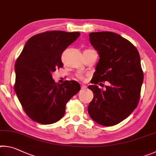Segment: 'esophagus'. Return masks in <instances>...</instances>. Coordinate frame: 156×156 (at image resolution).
Wrapping results in <instances>:
<instances>
[{"label": "esophagus", "instance_id": "esophagus-1", "mask_svg": "<svg viewBox=\"0 0 156 156\" xmlns=\"http://www.w3.org/2000/svg\"><path fill=\"white\" fill-rule=\"evenodd\" d=\"M86 88H87V86H85V85L81 86V89H82V90H85Z\"/></svg>", "mask_w": 156, "mask_h": 156}]
</instances>
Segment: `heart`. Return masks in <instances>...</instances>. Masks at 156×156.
I'll list each match as a JSON object with an SVG mask.
<instances>
[{"mask_svg":"<svg viewBox=\"0 0 156 156\" xmlns=\"http://www.w3.org/2000/svg\"><path fill=\"white\" fill-rule=\"evenodd\" d=\"M76 77H77L78 79H80V80H83V79L85 78V75H83V73H81L76 74Z\"/></svg>","mask_w":156,"mask_h":156,"instance_id":"heart-1","label":"heart"}]
</instances>
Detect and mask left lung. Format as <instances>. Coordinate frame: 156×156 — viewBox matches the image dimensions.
Returning <instances> with one entry per match:
<instances>
[{
  "label": "left lung",
  "instance_id": "left-lung-1",
  "mask_svg": "<svg viewBox=\"0 0 156 156\" xmlns=\"http://www.w3.org/2000/svg\"><path fill=\"white\" fill-rule=\"evenodd\" d=\"M89 38L100 57L92 83L108 81L109 85L104 90L88 86L94 97L88 112L97 123L112 126L129 116L138 104L144 76L140 55L129 40L115 33L92 32Z\"/></svg>",
  "mask_w": 156,
  "mask_h": 156
}]
</instances>
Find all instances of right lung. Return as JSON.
Segmentation results:
<instances>
[{
	"label": "right lung",
	"instance_id": "1",
	"mask_svg": "<svg viewBox=\"0 0 156 156\" xmlns=\"http://www.w3.org/2000/svg\"><path fill=\"white\" fill-rule=\"evenodd\" d=\"M80 32L45 31L29 38L15 64L14 90L27 115L44 125L65 114L67 102L80 90L75 81L55 82L51 73L63 67L62 54Z\"/></svg>",
	"mask_w": 156,
	"mask_h": 156
}]
</instances>
